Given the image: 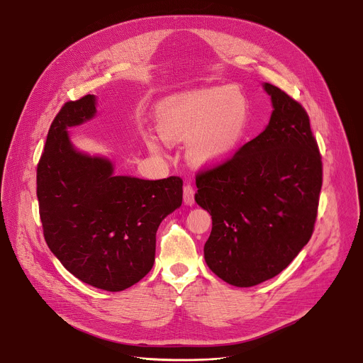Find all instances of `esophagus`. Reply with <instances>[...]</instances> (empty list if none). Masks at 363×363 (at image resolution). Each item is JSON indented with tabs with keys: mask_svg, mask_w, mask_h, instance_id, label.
I'll return each mask as SVG.
<instances>
[{
	"mask_svg": "<svg viewBox=\"0 0 363 363\" xmlns=\"http://www.w3.org/2000/svg\"><path fill=\"white\" fill-rule=\"evenodd\" d=\"M195 189H194V186L192 185H189V184H186L185 186H184V202H185V205H189V206H192L194 203H195Z\"/></svg>",
	"mask_w": 363,
	"mask_h": 363,
	"instance_id": "esophagus-1",
	"label": "esophagus"
}]
</instances>
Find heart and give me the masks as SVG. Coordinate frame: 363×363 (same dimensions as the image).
<instances>
[{
  "label": "heart",
  "mask_w": 363,
  "mask_h": 363,
  "mask_svg": "<svg viewBox=\"0 0 363 363\" xmlns=\"http://www.w3.org/2000/svg\"><path fill=\"white\" fill-rule=\"evenodd\" d=\"M250 106L235 86L211 87L174 100L157 109V128L168 143L186 142V158L196 167L225 164L238 150L248 126ZM146 146L160 153L157 139L147 136Z\"/></svg>",
  "instance_id": "b5f03b06"
}]
</instances>
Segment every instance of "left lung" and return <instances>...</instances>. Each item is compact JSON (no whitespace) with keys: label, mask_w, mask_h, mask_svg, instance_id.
<instances>
[{"label":"left lung","mask_w":363,"mask_h":363,"mask_svg":"<svg viewBox=\"0 0 363 363\" xmlns=\"http://www.w3.org/2000/svg\"><path fill=\"white\" fill-rule=\"evenodd\" d=\"M273 112L266 129L225 164L196 177V203L213 218L206 266L235 287L281 273L312 237L322 158L301 105L263 83Z\"/></svg>","instance_id":"obj_1"}]
</instances>
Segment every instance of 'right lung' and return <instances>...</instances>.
<instances>
[{
	"label": "right lung",
	"instance_id": "obj_1",
	"mask_svg": "<svg viewBox=\"0 0 363 363\" xmlns=\"http://www.w3.org/2000/svg\"><path fill=\"white\" fill-rule=\"evenodd\" d=\"M97 99L67 101L50 126L37 167L44 238L74 277L122 291L152 269L157 231L182 203V179L116 175L113 162L79 150L69 129L96 116Z\"/></svg>",
	"mask_w": 363,
	"mask_h": 363
}]
</instances>
